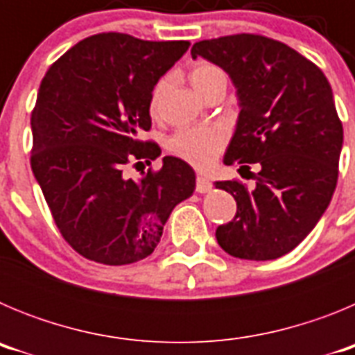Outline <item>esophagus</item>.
<instances>
[{"label":"esophagus","mask_w":355,"mask_h":355,"mask_svg":"<svg viewBox=\"0 0 355 355\" xmlns=\"http://www.w3.org/2000/svg\"><path fill=\"white\" fill-rule=\"evenodd\" d=\"M211 183H209V180H206V178H202V175H199L196 180V192L197 193H208L211 192Z\"/></svg>","instance_id":"1"}]
</instances>
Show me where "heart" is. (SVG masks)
Segmentation results:
<instances>
[{"mask_svg": "<svg viewBox=\"0 0 355 355\" xmlns=\"http://www.w3.org/2000/svg\"><path fill=\"white\" fill-rule=\"evenodd\" d=\"M225 80L224 72L220 67L209 62H199L190 71V81L196 87L200 96H205L216 81ZM168 85V78H162L155 85L150 94V112L159 108V101ZM225 133L220 128H190V130H180L172 139L168 140V149L175 156L183 158L184 162L192 163L197 168H206L213 163L216 155L224 149Z\"/></svg>", "mask_w": 355, "mask_h": 355, "instance_id": "obj_1", "label": "heart"}]
</instances>
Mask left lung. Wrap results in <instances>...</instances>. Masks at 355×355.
Instances as JSON below:
<instances>
[{"instance_id":"8db88e82","label":"left lung","mask_w":355,"mask_h":355,"mask_svg":"<svg viewBox=\"0 0 355 355\" xmlns=\"http://www.w3.org/2000/svg\"><path fill=\"white\" fill-rule=\"evenodd\" d=\"M197 56L224 69L236 89L240 114L224 163L259 171L252 188L215 183L238 208L216 241L234 258H281L311 233L336 190L343 126L331 85L300 53L261 35L200 40Z\"/></svg>"}]
</instances>
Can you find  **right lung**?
Returning <instances> with one entry per match:
<instances>
[{
  "label": "right lung",
  "instance_id": "right-lung-1",
  "mask_svg": "<svg viewBox=\"0 0 355 355\" xmlns=\"http://www.w3.org/2000/svg\"><path fill=\"white\" fill-rule=\"evenodd\" d=\"M188 46L99 33L72 46L40 81L31 171L62 236L83 258L114 266L147 258L172 209L196 190V172L175 156L139 180L124 174L131 159L162 153L139 135L150 128L155 85Z\"/></svg>",
  "mask_w": 355,
  "mask_h": 355
}]
</instances>
